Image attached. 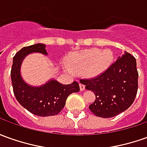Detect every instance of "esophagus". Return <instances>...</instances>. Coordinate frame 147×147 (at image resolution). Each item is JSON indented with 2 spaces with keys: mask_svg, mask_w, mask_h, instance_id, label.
Instances as JSON below:
<instances>
[{
  "mask_svg": "<svg viewBox=\"0 0 147 147\" xmlns=\"http://www.w3.org/2000/svg\"><path fill=\"white\" fill-rule=\"evenodd\" d=\"M79 86H80V90H81V91L85 90V89H86V87H85V86H84L83 84L80 83Z\"/></svg>",
  "mask_w": 147,
  "mask_h": 147,
  "instance_id": "esophagus-1",
  "label": "esophagus"
}]
</instances>
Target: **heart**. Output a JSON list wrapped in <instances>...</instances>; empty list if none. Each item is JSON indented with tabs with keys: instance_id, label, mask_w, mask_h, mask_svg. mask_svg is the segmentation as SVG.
<instances>
[{
	"instance_id": "1",
	"label": "heart",
	"mask_w": 147,
	"mask_h": 147,
	"mask_svg": "<svg viewBox=\"0 0 147 147\" xmlns=\"http://www.w3.org/2000/svg\"><path fill=\"white\" fill-rule=\"evenodd\" d=\"M113 59L114 53L109 49H91L72 53L66 59V65L74 73L84 72L88 78H94L106 71Z\"/></svg>"
}]
</instances>
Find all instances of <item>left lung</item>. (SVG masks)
I'll list each match as a JSON object with an SVG mask.
<instances>
[{"label":"left lung","instance_id":"left-lung-1","mask_svg":"<svg viewBox=\"0 0 147 147\" xmlns=\"http://www.w3.org/2000/svg\"><path fill=\"white\" fill-rule=\"evenodd\" d=\"M136 59L125 51L122 57L98 78L82 80L86 89L95 94L89 106L92 113L103 118L114 117L133 104L138 90Z\"/></svg>","mask_w":147,"mask_h":147}]
</instances>
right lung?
Wrapping results in <instances>:
<instances>
[{
	"mask_svg": "<svg viewBox=\"0 0 147 147\" xmlns=\"http://www.w3.org/2000/svg\"><path fill=\"white\" fill-rule=\"evenodd\" d=\"M45 47V44L37 43L22 48L15 54L11 69L13 93L18 102L30 113L40 117L59 114L65 105L68 96L80 90L79 84L77 82L63 85L51 78L41 86H34L23 79L21 68L24 59L33 53L47 56Z\"/></svg>",
	"mask_w": 147,
	"mask_h": 147,
	"instance_id": "add662e5",
	"label": "right lung"
}]
</instances>
